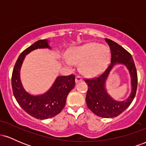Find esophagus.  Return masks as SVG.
Instances as JSON below:
<instances>
[{"label": "esophagus", "instance_id": "esophagus-1", "mask_svg": "<svg viewBox=\"0 0 146 146\" xmlns=\"http://www.w3.org/2000/svg\"><path fill=\"white\" fill-rule=\"evenodd\" d=\"M82 82V78H81L80 76H76L75 77V83H78V82Z\"/></svg>", "mask_w": 146, "mask_h": 146}]
</instances>
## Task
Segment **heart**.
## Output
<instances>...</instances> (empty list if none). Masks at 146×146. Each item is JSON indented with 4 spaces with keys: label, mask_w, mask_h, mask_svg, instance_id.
<instances>
[{
    "label": "heart",
    "mask_w": 146,
    "mask_h": 146,
    "mask_svg": "<svg viewBox=\"0 0 146 146\" xmlns=\"http://www.w3.org/2000/svg\"><path fill=\"white\" fill-rule=\"evenodd\" d=\"M68 59L71 63H80V70L84 74L94 77L101 74L108 66L110 52L108 46L105 45L89 42L72 48ZM69 62H65V63L68 65Z\"/></svg>",
    "instance_id": "heart-1"
}]
</instances>
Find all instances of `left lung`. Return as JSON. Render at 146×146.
I'll return each instance as SVG.
<instances>
[{"mask_svg": "<svg viewBox=\"0 0 146 146\" xmlns=\"http://www.w3.org/2000/svg\"><path fill=\"white\" fill-rule=\"evenodd\" d=\"M111 52V63L104 73L97 78L85 80L88 88L86 102L88 108L93 113L104 118H113L118 115L130 105L136 95L137 73L133 58L130 53L111 40L105 39ZM124 65L131 76V92L129 98L123 101H117L108 94L105 82L110 72L115 65Z\"/></svg>", "mask_w": 146, "mask_h": 146, "instance_id": "1", "label": "left lung"}]
</instances>
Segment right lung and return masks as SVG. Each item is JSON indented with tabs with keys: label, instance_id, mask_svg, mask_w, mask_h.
<instances>
[{
	"label": "right lung",
	"instance_id": "add662e5",
	"mask_svg": "<svg viewBox=\"0 0 146 146\" xmlns=\"http://www.w3.org/2000/svg\"><path fill=\"white\" fill-rule=\"evenodd\" d=\"M48 40H40L23 51L18 57L13 70L11 86L18 104L26 113L38 119H46L56 116L64 107L69 92L74 88L75 76H58L51 88L40 95H31L23 87L21 80V68L25 57L38 48H48Z\"/></svg>",
	"mask_w": 146,
	"mask_h": 146
}]
</instances>
